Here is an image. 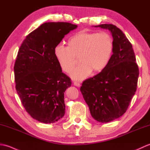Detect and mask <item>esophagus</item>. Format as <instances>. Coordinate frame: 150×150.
<instances>
[{
	"label": "esophagus",
	"mask_w": 150,
	"mask_h": 150,
	"mask_svg": "<svg viewBox=\"0 0 150 150\" xmlns=\"http://www.w3.org/2000/svg\"><path fill=\"white\" fill-rule=\"evenodd\" d=\"M73 84H74L75 86H77V87H80L81 86V84L78 82H73Z\"/></svg>",
	"instance_id": "obj_1"
}]
</instances>
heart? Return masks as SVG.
I'll use <instances>...</instances> for the list:
<instances>
[{
    "label": "heart",
    "instance_id": "obj_1",
    "mask_svg": "<svg viewBox=\"0 0 150 150\" xmlns=\"http://www.w3.org/2000/svg\"><path fill=\"white\" fill-rule=\"evenodd\" d=\"M113 52V40L106 32L80 31L68 40V46L57 45L54 53L63 71L69 73L77 62L81 64L71 73V77L81 81L92 71L98 73L106 68Z\"/></svg>",
    "mask_w": 150,
    "mask_h": 150
}]
</instances>
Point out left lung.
I'll list each match as a JSON object with an SVG mask.
<instances>
[{
    "instance_id": "obj_1",
    "label": "left lung",
    "mask_w": 150,
    "mask_h": 150,
    "mask_svg": "<svg viewBox=\"0 0 150 150\" xmlns=\"http://www.w3.org/2000/svg\"><path fill=\"white\" fill-rule=\"evenodd\" d=\"M113 39V52L103 71L82 82L81 91L90 113L99 122H111L126 112L135 95L139 75L132 44L119 28L103 24Z\"/></svg>"
}]
</instances>
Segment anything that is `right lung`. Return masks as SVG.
Segmentation results:
<instances>
[{"label":"right lung","mask_w":150,"mask_h":150,"mask_svg":"<svg viewBox=\"0 0 150 150\" xmlns=\"http://www.w3.org/2000/svg\"><path fill=\"white\" fill-rule=\"evenodd\" d=\"M77 26L68 22H46L22 42L14 66L15 88L25 110L40 122L54 123L65 114L64 92L69 77L54 53L57 45Z\"/></svg>","instance_id":"obj_1"}]
</instances>
